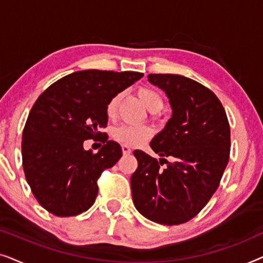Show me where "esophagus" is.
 Returning <instances> with one entry per match:
<instances>
[{
    "label": "esophagus",
    "instance_id": "34e87169",
    "mask_svg": "<svg viewBox=\"0 0 263 263\" xmlns=\"http://www.w3.org/2000/svg\"><path fill=\"white\" fill-rule=\"evenodd\" d=\"M122 152H123L124 156H128V154H130V153H132L130 147L123 145V146H122Z\"/></svg>",
    "mask_w": 263,
    "mask_h": 263
}]
</instances>
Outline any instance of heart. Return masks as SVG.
<instances>
[{
	"instance_id": "obj_1",
	"label": "heart",
	"mask_w": 263,
	"mask_h": 263,
	"mask_svg": "<svg viewBox=\"0 0 263 263\" xmlns=\"http://www.w3.org/2000/svg\"><path fill=\"white\" fill-rule=\"evenodd\" d=\"M138 96L139 98L145 103V105L148 107L151 111L157 112L159 111L164 105L163 97L158 91L151 87H139L138 88ZM122 95L117 93L111 97L109 102L106 104L105 111L107 117H114L117 112L118 104L121 102ZM114 140H116L117 142L122 143V145L136 147L145 143L147 140L151 139V136L153 135V130L148 125H133V124H118L112 129L111 132Z\"/></svg>"
}]
</instances>
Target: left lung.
Returning <instances> with one entry per match:
<instances>
[{
    "instance_id": "8db88e82",
    "label": "left lung",
    "mask_w": 263,
    "mask_h": 263,
    "mask_svg": "<svg viewBox=\"0 0 263 263\" xmlns=\"http://www.w3.org/2000/svg\"><path fill=\"white\" fill-rule=\"evenodd\" d=\"M147 78L166 93L172 117L149 143L160 160L134 151L133 201L149 220L179 225L199 214L218 189L230 158V124L220 100L200 82L175 74ZM164 162L168 166L161 169Z\"/></svg>"
}]
</instances>
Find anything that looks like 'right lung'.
Returning <instances> with one entry per match:
<instances>
[{
	"label": "right lung",
	"mask_w": 263,
	"mask_h": 263,
	"mask_svg": "<svg viewBox=\"0 0 263 263\" xmlns=\"http://www.w3.org/2000/svg\"><path fill=\"white\" fill-rule=\"evenodd\" d=\"M142 77L139 71H75L35 100L23 132V167L49 213L73 217L95 203L100 175L122 157L121 146L100 132L107 125L106 104ZM98 137L104 143L98 154L83 149L85 139Z\"/></svg>",
	"instance_id": "right-lung-1"
}]
</instances>
